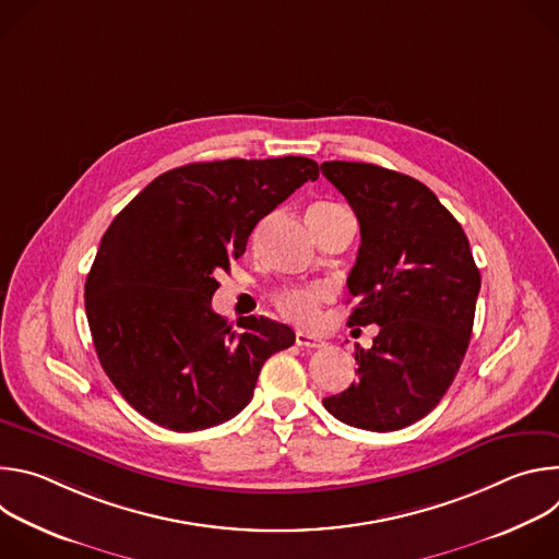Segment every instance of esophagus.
Returning a JSON list of instances; mask_svg holds the SVG:
<instances>
[{
	"label": "esophagus",
	"instance_id": "1",
	"mask_svg": "<svg viewBox=\"0 0 559 559\" xmlns=\"http://www.w3.org/2000/svg\"><path fill=\"white\" fill-rule=\"evenodd\" d=\"M296 345H298V347H309V349H316V347H323L325 343H323L321 338H316V336H309V334H305V332H296Z\"/></svg>",
	"mask_w": 559,
	"mask_h": 559
}]
</instances>
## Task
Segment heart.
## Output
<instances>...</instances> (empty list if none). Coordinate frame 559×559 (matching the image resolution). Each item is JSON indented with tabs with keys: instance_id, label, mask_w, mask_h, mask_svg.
Returning <instances> with one entry per match:
<instances>
[{
	"instance_id": "obj_1",
	"label": "heart",
	"mask_w": 559,
	"mask_h": 559,
	"mask_svg": "<svg viewBox=\"0 0 559 559\" xmlns=\"http://www.w3.org/2000/svg\"><path fill=\"white\" fill-rule=\"evenodd\" d=\"M334 203H318L309 212H328L338 210ZM328 300V292L321 287H292L276 296L278 311L300 325H313L318 321V309Z\"/></svg>"
}]
</instances>
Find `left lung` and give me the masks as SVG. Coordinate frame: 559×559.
I'll use <instances>...</instances> for the list:
<instances>
[{
    "instance_id": "left-lung-1",
    "label": "left lung",
    "mask_w": 559,
    "mask_h": 559,
    "mask_svg": "<svg viewBox=\"0 0 559 559\" xmlns=\"http://www.w3.org/2000/svg\"><path fill=\"white\" fill-rule=\"evenodd\" d=\"M321 170L360 223L347 325H378L371 349H356L358 380L323 405L349 427L397 431L425 418L451 386L480 272L462 225L425 183L373 164L325 162Z\"/></svg>"
}]
</instances>
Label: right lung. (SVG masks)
I'll return each instance as SVG.
<instances>
[{"label": "right lung", "instance_id": "right-lung-1", "mask_svg": "<svg viewBox=\"0 0 559 559\" xmlns=\"http://www.w3.org/2000/svg\"><path fill=\"white\" fill-rule=\"evenodd\" d=\"M316 179L307 156L188 164L115 216L84 298L99 362L132 409L188 433L250 405L263 362L296 336L265 316L227 325L212 311L216 276L263 216Z\"/></svg>", "mask_w": 559, "mask_h": 559}]
</instances>
